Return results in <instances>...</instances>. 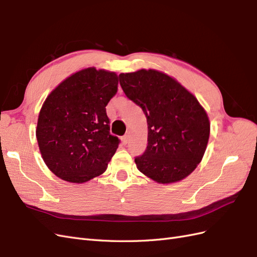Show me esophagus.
<instances>
[{
  "mask_svg": "<svg viewBox=\"0 0 257 257\" xmlns=\"http://www.w3.org/2000/svg\"><path fill=\"white\" fill-rule=\"evenodd\" d=\"M121 141H122V143H123L124 145H126V144L128 143V135H124V136L121 138Z\"/></svg>",
  "mask_w": 257,
  "mask_h": 257,
  "instance_id": "obj_1",
  "label": "esophagus"
}]
</instances>
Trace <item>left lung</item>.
Returning <instances> with one entry per match:
<instances>
[{
	"label": "left lung",
	"instance_id": "1",
	"mask_svg": "<svg viewBox=\"0 0 257 257\" xmlns=\"http://www.w3.org/2000/svg\"><path fill=\"white\" fill-rule=\"evenodd\" d=\"M119 80L147 118L148 146L135 158L139 172L163 184L188 177L203 159L210 134L208 115L197 98L154 69L122 73Z\"/></svg>",
	"mask_w": 257,
	"mask_h": 257
}]
</instances>
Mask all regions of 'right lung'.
I'll use <instances>...</instances> for the list:
<instances>
[{"label": "right lung", "instance_id": "right-lung-1", "mask_svg": "<svg viewBox=\"0 0 257 257\" xmlns=\"http://www.w3.org/2000/svg\"><path fill=\"white\" fill-rule=\"evenodd\" d=\"M118 90L113 72L89 67L62 81L40 111L36 138L44 162L73 183L102 175L120 139L110 134L106 106Z\"/></svg>", "mask_w": 257, "mask_h": 257}]
</instances>
